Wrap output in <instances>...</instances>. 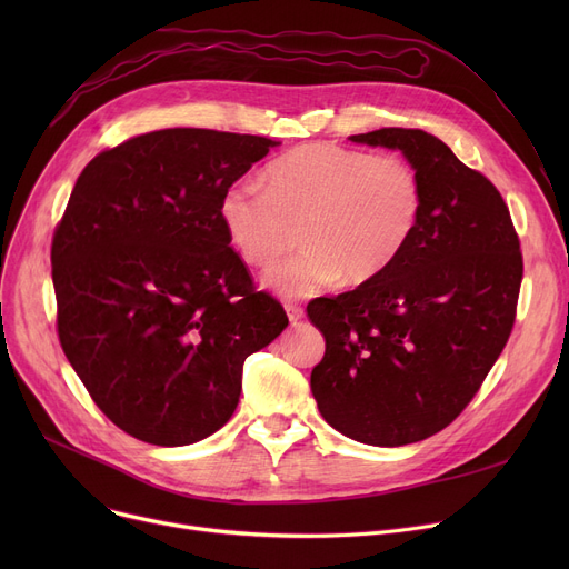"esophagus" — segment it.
Segmentation results:
<instances>
[{
	"mask_svg": "<svg viewBox=\"0 0 569 569\" xmlns=\"http://www.w3.org/2000/svg\"><path fill=\"white\" fill-rule=\"evenodd\" d=\"M286 313H288V320L292 325H297V322L305 318V309L302 307H295V305H286Z\"/></svg>",
	"mask_w": 569,
	"mask_h": 569,
	"instance_id": "34e87169",
	"label": "esophagus"
}]
</instances>
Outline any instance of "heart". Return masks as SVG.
<instances>
[{
	"mask_svg": "<svg viewBox=\"0 0 569 569\" xmlns=\"http://www.w3.org/2000/svg\"><path fill=\"white\" fill-rule=\"evenodd\" d=\"M425 212L417 170L330 142H309L267 168V189L237 179L219 200V219L249 264L281 258L302 230L307 251L269 269L262 286L305 297L337 281L360 286L385 274L408 249Z\"/></svg>",
	"mask_w": 569,
	"mask_h": 569,
	"instance_id": "b5f03b06",
	"label": "heart"
}]
</instances>
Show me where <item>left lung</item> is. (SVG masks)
Instances as JSON below:
<instances>
[{
    "label": "left lung",
    "instance_id": "left-lung-1",
    "mask_svg": "<svg viewBox=\"0 0 569 569\" xmlns=\"http://www.w3.org/2000/svg\"><path fill=\"white\" fill-rule=\"evenodd\" d=\"M348 140L401 152L425 212L385 274L307 307L325 337L311 392L339 433L401 447L442 431L480 390L510 339L523 260L498 189L440 138L392 127Z\"/></svg>",
    "mask_w": 569,
    "mask_h": 569
}]
</instances>
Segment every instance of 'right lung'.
Wrapping results in <instances>:
<instances>
[{"mask_svg": "<svg viewBox=\"0 0 569 569\" xmlns=\"http://www.w3.org/2000/svg\"><path fill=\"white\" fill-rule=\"evenodd\" d=\"M274 140L209 129L131 138L87 163L52 237L57 330L110 422L161 447L219 431L244 360L286 327L219 219Z\"/></svg>", "mask_w": 569, "mask_h": 569, "instance_id": "1", "label": "right lung"}]
</instances>
